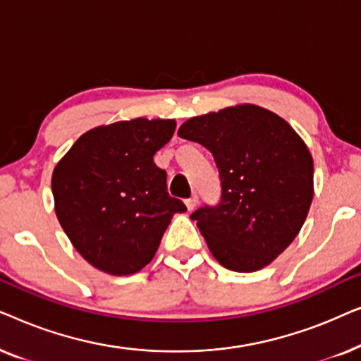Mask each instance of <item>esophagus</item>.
Wrapping results in <instances>:
<instances>
[{
    "label": "esophagus",
    "instance_id": "esophagus-1",
    "mask_svg": "<svg viewBox=\"0 0 361 361\" xmlns=\"http://www.w3.org/2000/svg\"><path fill=\"white\" fill-rule=\"evenodd\" d=\"M197 204H199V197H197V195H192L190 199L185 200V207H187V210H189V212L194 210Z\"/></svg>",
    "mask_w": 361,
    "mask_h": 361
}]
</instances>
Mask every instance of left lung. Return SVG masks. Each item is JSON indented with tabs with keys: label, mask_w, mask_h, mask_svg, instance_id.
Masks as SVG:
<instances>
[{
	"label": "left lung",
	"mask_w": 361,
	"mask_h": 361,
	"mask_svg": "<svg viewBox=\"0 0 361 361\" xmlns=\"http://www.w3.org/2000/svg\"><path fill=\"white\" fill-rule=\"evenodd\" d=\"M177 135L214 156L219 204L192 212L215 259L251 273L283 253L302 228L314 197L312 156L298 133L255 105L190 118Z\"/></svg>",
	"instance_id": "1"
}]
</instances>
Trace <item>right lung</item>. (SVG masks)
I'll return each mask as SVG.
<instances>
[{
  "label": "right lung",
  "instance_id": "1",
  "mask_svg": "<svg viewBox=\"0 0 361 361\" xmlns=\"http://www.w3.org/2000/svg\"><path fill=\"white\" fill-rule=\"evenodd\" d=\"M174 120L118 121L78 137L52 174L56 214L75 250L95 268L133 274L154 258L174 214L166 171L154 154L174 135Z\"/></svg>",
  "mask_w": 361,
  "mask_h": 361
}]
</instances>
